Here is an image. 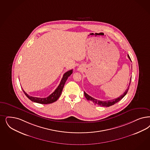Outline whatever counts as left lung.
I'll return each mask as SVG.
<instances>
[{
    "label": "left lung",
    "instance_id": "8db88e82",
    "mask_svg": "<svg viewBox=\"0 0 150 150\" xmlns=\"http://www.w3.org/2000/svg\"><path fill=\"white\" fill-rule=\"evenodd\" d=\"M127 57H129V60L131 61V58H130V57H129V55H127ZM131 78H130V80H129V85L128 86L127 89L125 90V91L124 92V93L122 94L121 96H120V97H119V98H115V99L110 100H108V101H100V100H97V99H95V98H92L91 96H89V95L86 93L85 91H84V95H85V98H86L88 100L92 101L95 105H98V106H103V107H109V106H110L113 105L115 103H118L119 101H120V100H121L122 98H123L124 96L126 95V93H127L128 90H129V85H130V83H131Z\"/></svg>",
    "mask_w": 150,
    "mask_h": 150
}]
</instances>
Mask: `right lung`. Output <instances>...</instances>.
Instances as JSON below:
<instances>
[{"label": "right lung", "mask_w": 150, "mask_h": 150, "mask_svg": "<svg viewBox=\"0 0 150 150\" xmlns=\"http://www.w3.org/2000/svg\"><path fill=\"white\" fill-rule=\"evenodd\" d=\"M72 73V70H70L69 71H67L65 72L62 76V79L60 81L59 85L57 86V88L55 89V90L48 97L45 98H36V97H33L31 96L28 95L27 93L23 90L24 93L27 96V98L30 99L31 101L35 102L36 103H41V104H48V103H52L55 101H57V100L59 98L60 96L62 93V89L64 86V85L65 82L67 80V78H69Z\"/></svg>", "instance_id": "obj_1"}]
</instances>
